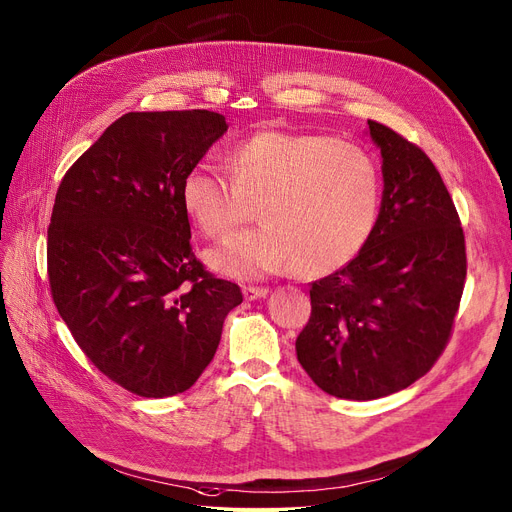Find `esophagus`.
Returning <instances> with one entry per match:
<instances>
[{
  "mask_svg": "<svg viewBox=\"0 0 512 512\" xmlns=\"http://www.w3.org/2000/svg\"><path fill=\"white\" fill-rule=\"evenodd\" d=\"M268 293H270V288H265V286H244L242 288V295H244V299H247V301L261 299V297H265Z\"/></svg>",
  "mask_w": 512,
  "mask_h": 512,
  "instance_id": "obj_1",
  "label": "esophagus"
}]
</instances>
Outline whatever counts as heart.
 I'll return each instance as SVG.
<instances>
[{
    "mask_svg": "<svg viewBox=\"0 0 512 512\" xmlns=\"http://www.w3.org/2000/svg\"><path fill=\"white\" fill-rule=\"evenodd\" d=\"M228 177L190 167L180 201L209 238L230 236L257 203L261 226L209 253L232 278H259L288 265L307 276L339 272L362 253L381 207V175L370 154L324 133L259 129L228 152Z\"/></svg>",
    "mask_w": 512,
    "mask_h": 512,
    "instance_id": "1",
    "label": "heart"
}]
</instances>
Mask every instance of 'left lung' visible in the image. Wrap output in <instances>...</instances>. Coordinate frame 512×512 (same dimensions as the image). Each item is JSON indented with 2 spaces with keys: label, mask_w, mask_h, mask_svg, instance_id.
Masks as SVG:
<instances>
[{
  "label": "left lung",
  "mask_w": 512,
  "mask_h": 512,
  "mask_svg": "<svg viewBox=\"0 0 512 512\" xmlns=\"http://www.w3.org/2000/svg\"><path fill=\"white\" fill-rule=\"evenodd\" d=\"M383 157V203L362 253L311 282L297 360L322 391L376 399L410 387L446 349L466 278L452 196L433 161L368 121Z\"/></svg>",
  "instance_id": "8db88e82"
}]
</instances>
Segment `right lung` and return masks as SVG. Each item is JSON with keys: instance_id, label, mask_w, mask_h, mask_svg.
<instances>
[{"instance_id": "obj_1", "label": "right lung", "mask_w": 512, "mask_h": 512, "mask_svg": "<svg viewBox=\"0 0 512 512\" xmlns=\"http://www.w3.org/2000/svg\"><path fill=\"white\" fill-rule=\"evenodd\" d=\"M228 131L213 110L127 113L64 173L48 228L58 314L90 362L140 397L190 389L242 303L192 253L180 186Z\"/></svg>"}]
</instances>
